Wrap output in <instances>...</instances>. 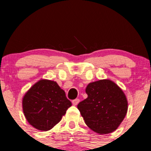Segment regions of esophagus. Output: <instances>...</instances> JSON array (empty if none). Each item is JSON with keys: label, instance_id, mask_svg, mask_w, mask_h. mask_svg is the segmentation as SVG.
I'll list each match as a JSON object with an SVG mask.
<instances>
[{"label": "esophagus", "instance_id": "esophagus-1", "mask_svg": "<svg viewBox=\"0 0 151 151\" xmlns=\"http://www.w3.org/2000/svg\"><path fill=\"white\" fill-rule=\"evenodd\" d=\"M79 102H80V99H76L72 100V104L73 105H74V106L78 104Z\"/></svg>", "mask_w": 151, "mask_h": 151}]
</instances>
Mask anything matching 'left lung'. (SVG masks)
I'll list each match as a JSON object with an SVG mask.
<instances>
[{
	"label": "left lung",
	"mask_w": 151,
	"mask_h": 151,
	"mask_svg": "<svg viewBox=\"0 0 151 151\" xmlns=\"http://www.w3.org/2000/svg\"><path fill=\"white\" fill-rule=\"evenodd\" d=\"M85 92L88 98L77 105L85 124L101 134L116 130L128 110L126 95L110 80H100L89 83Z\"/></svg>",
	"instance_id": "8db88e82"
}]
</instances>
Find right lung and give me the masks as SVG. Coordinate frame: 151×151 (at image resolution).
Listing matches in <instances>:
<instances>
[{
    "mask_svg": "<svg viewBox=\"0 0 151 151\" xmlns=\"http://www.w3.org/2000/svg\"><path fill=\"white\" fill-rule=\"evenodd\" d=\"M22 104L29 124L46 132L60 122L71 102L56 82L42 79L25 93Z\"/></svg>",
    "mask_w": 151,
    "mask_h": 151,
    "instance_id": "obj_1",
    "label": "right lung"
}]
</instances>
